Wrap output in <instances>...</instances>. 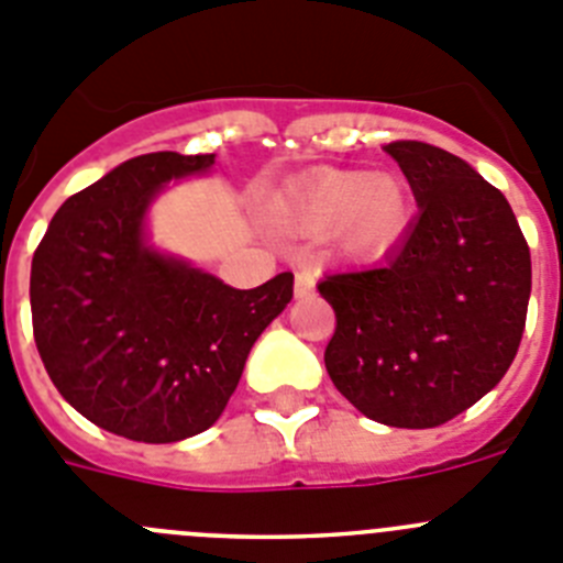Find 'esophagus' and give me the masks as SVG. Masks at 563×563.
I'll use <instances>...</instances> for the list:
<instances>
[{
	"label": "esophagus",
	"mask_w": 563,
	"mask_h": 563,
	"mask_svg": "<svg viewBox=\"0 0 563 563\" xmlns=\"http://www.w3.org/2000/svg\"><path fill=\"white\" fill-rule=\"evenodd\" d=\"M313 275L311 272H297V277H294V297L297 300H302V297H308V294L313 291Z\"/></svg>",
	"instance_id": "34e87169"
}]
</instances>
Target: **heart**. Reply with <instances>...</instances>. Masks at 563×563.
Instances as JSON below:
<instances>
[{
  "mask_svg": "<svg viewBox=\"0 0 563 563\" xmlns=\"http://www.w3.org/2000/svg\"><path fill=\"white\" fill-rule=\"evenodd\" d=\"M277 221L302 238L336 235L344 257L373 261L401 244L412 221V190L401 176L328 170L280 199Z\"/></svg>",
  "mask_w": 563,
  "mask_h": 563,
  "instance_id": "1",
  "label": "heart"
}]
</instances>
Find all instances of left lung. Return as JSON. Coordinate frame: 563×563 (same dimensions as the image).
Segmentation results:
<instances>
[{
    "label": "left lung",
    "instance_id": "1",
    "mask_svg": "<svg viewBox=\"0 0 563 563\" xmlns=\"http://www.w3.org/2000/svg\"><path fill=\"white\" fill-rule=\"evenodd\" d=\"M418 219L387 261L319 283L336 313L325 367L362 415L432 429L503 382L530 300V250L494 185L415 140L384 145Z\"/></svg>",
    "mask_w": 563,
    "mask_h": 563
}]
</instances>
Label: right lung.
Returning a JSON list of instances; mask_svg holds the SVG:
<instances>
[{
	"instance_id": "obj_1",
	"label": "right lung",
	"mask_w": 563,
	"mask_h": 563,
	"mask_svg": "<svg viewBox=\"0 0 563 563\" xmlns=\"http://www.w3.org/2000/svg\"><path fill=\"white\" fill-rule=\"evenodd\" d=\"M212 165L216 154L176 151L123 162L58 207L33 255L38 356L58 393L120 438L176 443L210 429L291 302V272L244 291L148 244L154 196Z\"/></svg>"
}]
</instances>
